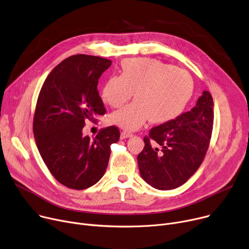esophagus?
Masks as SVG:
<instances>
[{"mask_svg": "<svg viewBox=\"0 0 249 249\" xmlns=\"http://www.w3.org/2000/svg\"><path fill=\"white\" fill-rule=\"evenodd\" d=\"M131 136H132V133H130V132H128V131H122L121 135H120L121 139H125V138H128Z\"/></svg>", "mask_w": 249, "mask_h": 249, "instance_id": "obj_1", "label": "esophagus"}]
</instances>
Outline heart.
Returning a JSON list of instances; mask_svg holds the SVG:
<instances>
[{
	"instance_id": "heart-1",
	"label": "heart",
	"mask_w": 249,
	"mask_h": 249,
	"mask_svg": "<svg viewBox=\"0 0 249 249\" xmlns=\"http://www.w3.org/2000/svg\"><path fill=\"white\" fill-rule=\"evenodd\" d=\"M136 101L111 114L110 121L126 130H136L150 119L168 122L183 112L193 93V80L186 71L154 59H127L121 75L109 77L103 100L119 108L133 97Z\"/></svg>"
}]
</instances>
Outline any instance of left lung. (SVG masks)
Masks as SVG:
<instances>
[{
  "label": "left lung",
  "instance_id": "8db88e82",
  "mask_svg": "<svg viewBox=\"0 0 249 249\" xmlns=\"http://www.w3.org/2000/svg\"><path fill=\"white\" fill-rule=\"evenodd\" d=\"M202 93L190 111L153 127L144 137L145 146L137 161L142 178L152 187L177 188L202 164L214 118L212 96L208 91ZM151 142L157 146H152Z\"/></svg>",
  "mask_w": 249,
  "mask_h": 249
}]
</instances>
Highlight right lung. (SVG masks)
<instances>
[{
  "label": "right lung",
  "instance_id": "1",
  "mask_svg": "<svg viewBox=\"0 0 249 249\" xmlns=\"http://www.w3.org/2000/svg\"><path fill=\"white\" fill-rule=\"evenodd\" d=\"M111 64L98 56H71L48 75L39 93L33 121L36 144L49 171L71 189L89 188L103 177L110 145L120 138L116 126L94 139L82 134L87 120L96 122L106 113L97 85Z\"/></svg>",
  "mask_w": 249,
  "mask_h": 249
}]
</instances>
